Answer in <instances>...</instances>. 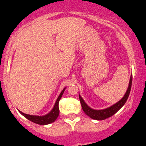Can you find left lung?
Listing matches in <instances>:
<instances>
[{
    "instance_id": "left-lung-1",
    "label": "left lung",
    "mask_w": 146,
    "mask_h": 146,
    "mask_svg": "<svg viewBox=\"0 0 146 146\" xmlns=\"http://www.w3.org/2000/svg\"><path fill=\"white\" fill-rule=\"evenodd\" d=\"M132 76H131L130 81H129V88H128L127 91H126V94L123 96V98L120 101H119L118 102L116 103L115 104L112 105L111 107H109V108L105 109V110H95L91 109L90 107H88L86 104V103L84 102L83 100L81 97L79 95V99H80V104H81L82 109L83 110L84 112L87 114L88 116H89L90 118L93 119H96V120H104L109 117H111L112 115H114L115 113H117V111L121 108L123 106V104L126 103V100H128V98L129 96V94H130L131 88V84H132Z\"/></svg>"
}]
</instances>
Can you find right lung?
<instances>
[{
  "mask_svg": "<svg viewBox=\"0 0 146 146\" xmlns=\"http://www.w3.org/2000/svg\"><path fill=\"white\" fill-rule=\"evenodd\" d=\"M66 88H64L62 90V92H61L60 95L58 96V99H57L56 102L55 103V105H54L53 110L48 113V114L44 116H42V117H39V116H33V115H29V114H26L23 113L22 111H20L25 117H26L27 119H29L31 121L34 122V123H36L37 124L40 125H46L48 124V123H51L52 122H54L56 119H57V117L59 115V107H58V103H59L60 100H61V97H62L63 94H64V90Z\"/></svg>",
  "mask_w": 146,
  "mask_h": 146,
  "instance_id": "right-lung-1",
  "label": "right lung"
}]
</instances>
